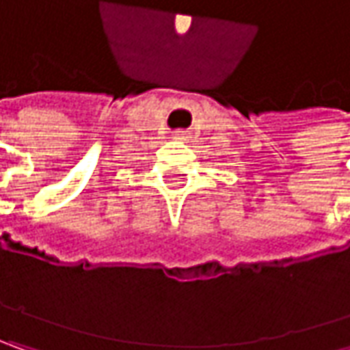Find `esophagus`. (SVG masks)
Masks as SVG:
<instances>
[{
    "instance_id": "1",
    "label": "esophagus",
    "mask_w": 350,
    "mask_h": 350,
    "mask_svg": "<svg viewBox=\"0 0 350 350\" xmlns=\"http://www.w3.org/2000/svg\"><path fill=\"white\" fill-rule=\"evenodd\" d=\"M172 139H176V141H188V133L186 131H176Z\"/></svg>"
}]
</instances>
